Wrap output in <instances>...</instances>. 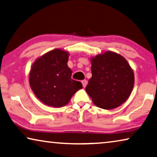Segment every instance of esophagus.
Here are the masks:
<instances>
[{"label":"esophagus","instance_id":"1","mask_svg":"<svg viewBox=\"0 0 157 157\" xmlns=\"http://www.w3.org/2000/svg\"><path fill=\"white\" fill-rule=\"evenodd\" d=\"M82 84L83 87H85L86 85H87V81H86V79H84V80L82 81Z\"/></svg>","mask_w":157,"mask_h":157}]
</instances>
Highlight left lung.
Listing matches in <instances>:
<instances>
[{
	"instance_id": "obj_1",
	"label": "left lung",
	"mask_w": 157,
	"mask_h": 157,
	"mask_svg": "<svg viewBox=\"0 0 157 157\" xmlns=\"http://www.w3.org/2000/svg\"><path fill=\"white\" fill-rule=\"evenodd\" d=\"M92 77L85 90L95 106L110 110L126 101L135 84L134 72L127 60L113 51L90 58Z\"/></svg>"
}]
</instances>
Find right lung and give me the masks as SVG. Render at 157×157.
I'll list each match as a JSON object with an SVG mask.
<instances>
[{
  "label": "right lung",
  "mask_w": 157,
  "mask_h": 157,
  "mask_svg": "<svg viewBox=\"0 0 157 157\" xmlns=\"http://www.w3.org/2000/svg\"><path fill=\"white\" fill-rule=\"evenodd\" d=\"M69 53L56 48L36 58L29 72V82L36 97L48 106L60 108L67 105L78 90L80 82L71 78L67 66Z\"/></svg>",
  "instance_id": "obj_1"
}]
</instances>
